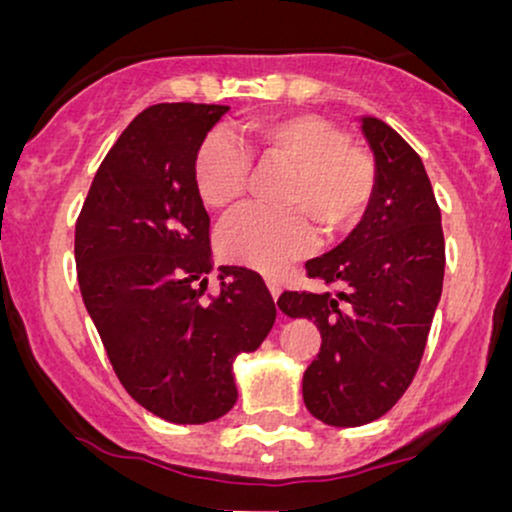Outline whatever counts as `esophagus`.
Here are the masks:
<instances>
[{
  "instance_id": "esophagus-1",
  "label": "esophagus",
  "mask_w": 512,
  "mask_h": 512,
  "mask_svg": "<svg viewBox=\"0 0 512 512\" xmlns=\"http://www.w3.org/2000/svg\"><path fill=\"white\" fill-rule=\"evenodd\" d=\"M267 289H269V293H272V298L276 301V298H279V293H281L279 281H276V279H267Z\"/></svg>"
}]
</instances>
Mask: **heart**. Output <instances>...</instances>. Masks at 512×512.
<instances>
[{
  "label": "heart",
  "instance_id": "heart-1",
  "mask_svg": "<svg viewBox=\"0 0 512 512\" xmlns=\"http://www.w3.org/2000/svg\"><path fill=\"white\" fill-rule=\"evenodd\" d=\"M248 144L262 163L291 168L284 211L243 209L219 231L223 260L276 274L313 245V216L325 233L361 221L375 192V163L366 151L346 144L342 129L317 115H286L248 125ZM248 156L223 134L199 144L192 178L197 197L211 211L231 209L248 182ZM304 210L301 212L300 209Z\"/></svg>",
  "mask_w": 512,
  "mask_h": 512
}]
</instances>
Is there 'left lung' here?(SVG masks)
<instances>
[{"instance_id":"8db88e82","label":"left lung","mask_w":512,"mask_h":512,"mask_svg":"<svg viewBox=\"0 0 512 512\" xmlns=\"http://www.w3.org/2000/svg\"><path fill=\"white\" fill-rule=\"evenodd\" d=\"M375 158L366 214L337 248L305 262L330 293L284 291L289 317L317 322L322 346L303 373V402L327 426L380 419L407 392L424 356L445 274L440 209L424 163L378 117H361Z\"/></svg>"}]
</instances>
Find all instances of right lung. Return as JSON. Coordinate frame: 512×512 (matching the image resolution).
Wrapping results in <instances>:
<instances>
[{"mask_svg": "<svg viewBox=\"0 0 512 512\" xmlns=\"http://www.w3.org/2000/svg\"><path fill=\"white\" fill-rule=\"evenodd\" d=\"M228 105L158 103L103 158L76 221L84 305L129 397L170 424H207L238 399L233 363L264 342L272 293L245 267L211 272L192 166Z\"/></svg>", "mask_w": 512, "mask_h": 512, "instance_id": "right-lung-1", "label": "right lung"}]
</instances>
